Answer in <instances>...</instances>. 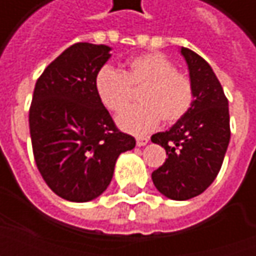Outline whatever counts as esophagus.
I'll list each match as a JSON object with an SVG mask.
<instances>
[{
  "mask_svg": "<svg viewBox=\"0 0 256 256\" xmlns=\"http://www.w3.org/2000/svg\"><path fill=\"white\" fill-rule=\"evenodd\" d=\"M148 141H150V140L146 138V137H137V138H136L137 146H144V145L148 144Z\"/></svg>",
  "mask_w": 256,
  "mask_h": 256,
  "instance_id": "obj_1",
  "label": "esophagus"
}]
</instances>
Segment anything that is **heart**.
<instances>
[{"instance_id":"1","label":"heart","mask_w":256,"mask_h":256,"mask_svg":"<svg viewBox=\"0 0 256 256\" xmlns=\"http://www.w3.org/2000/svg\"><path fill=\"white\" fill-rule=\"evenodd\" d=\"M138 106L124 108L116 116L119 128L133 134H145L159 120L178 122L190 110L193 84L178 72L176 64L162 53H146L128 60L123 72L102 67L96 74L94 88L101 104L118 112L130 100L132 88H140Z\"/></svg>"}]
</instances>
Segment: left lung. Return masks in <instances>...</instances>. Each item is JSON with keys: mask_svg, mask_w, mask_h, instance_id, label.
Here are the masks:
<instances>
[{"mask_svg": "<svg viewBox=\"0 0 256 256\" xmlns=\"http://www.w3.org/2000/svg\"><path fill=\"white\" fill-rule=\"evenodd\" d=\"M193 84L186 115L152 142L166 150V162L152 172L156 189L172 200H188L208 188L218 176L230 141L229 104L216 75L198 53L181 48Z\"/></svg>", "mask_w": 256, "mask_h": 256, "instance_id": "8db88e82", "label": "left lung"}]
</instances>
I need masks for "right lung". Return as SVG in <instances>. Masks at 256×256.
<instances>
[{
  "mask_svg": "<svg viewBox=\"0 0 256 256\" xmlns=\"http://www.w3.org/2000/svg\"><path fill=\"white\" fill-rule=\"evenodd\" d=\"M110 52L106 45L75 44L36 84L28 123L36 167L48 186L68 202L98 198L111 184L119 155L136 146L96 93V74Z\"/></svg>",
  "mask_w": 256,
  "mask_h": 256,
  "instance_id": "1",
  "label": "right lung"
}]
</instances>
